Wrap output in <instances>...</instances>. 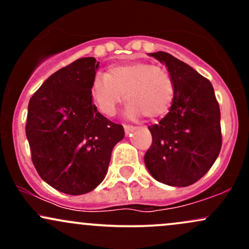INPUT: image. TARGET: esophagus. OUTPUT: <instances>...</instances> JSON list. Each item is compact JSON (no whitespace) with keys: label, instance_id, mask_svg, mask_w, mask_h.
<instances>
[{"label":"esophagus","instance_id":"esophagus-1","mask_svg":"<svg viewBox=\"0 0 249 249\" xmlns=\"http://www.w3.org/2000/svg\"><path fill=\"white\" fill-rule=\"evenodd\" d=\"M124 130H125V133L128 134V133H131L134 130V126H132V125H126V124H125L124 125Z\"/></svg>","mask_w":249,"mask_h":249}]
</instances>
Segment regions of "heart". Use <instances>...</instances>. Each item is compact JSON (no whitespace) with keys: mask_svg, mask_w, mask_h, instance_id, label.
<instances>
[{"mask_svg":"<svg viewBox=\"0 0 249 249\" xmlns=\"http://www.w3.org/2000/svg\"><path fill=\"white\" fill-rule=\"evenodd\" d=\"M125 99V113L137 119L142 115L148 119L160 118L172 107L176 85L165 68L147 62L113 64L107 72L93 77L91 93L97 107L105 116H113Z\"/></svg>","mask_w":249,"mask_h":249,"instance_id":"obj_1","label":"heart"}]
</instances>
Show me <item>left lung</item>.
Segmentation results:
<instances>
[{"label": "left lung", "instance_id": "8db88e82", "mask_svg": "<svg viewBox=\"0 0 249 249\" xmlns=\"http://www.w3.org/2000/svg\"><path fill=\"white\" fill-rule=\"evenodd\" d=\"M150 56L166 65L176 85L170 112L148 126L152 145L144 157L148 172L168 186H190L208 172L221 150L220 107L211 82L170 53Z\"/></svg>", "mask_w": 249, "mask_h": 249}]
</instances>
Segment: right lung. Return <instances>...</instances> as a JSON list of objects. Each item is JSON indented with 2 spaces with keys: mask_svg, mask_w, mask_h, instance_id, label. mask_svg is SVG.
I'll return each instance as SVG.
<instances>
[{
  "mask_svg": "<svg viewBox=\"0 0 249 249\" xmlns=\"http://www.w3.org/2000/svg\"><path fill=\"white\" fill-rule=\"evenodd\" d=\"M98 67L95 57L77 59L53 73L28 105L25 134L34 166L47 184L71 196L101 184L111 152L125 134L92 103Z\"/></svg>",
  "mask_w": 249,
  "mask_h": 249,
  "instance_id": "1",
  "label": "right lung"
}]
</instances>
